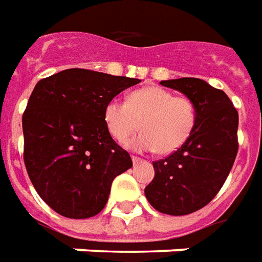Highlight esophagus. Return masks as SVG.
Returning a JSON list of instances; mask_svg holds the SVG:
<instances>
[{"label":"esophagus","instance_id":"34e87169","mask_svg":"<svg viewBox=\"0 0 262 262\" xmlns=\"http://www.w3.org/2000/svg\"><path fill=\"white\" fill-rule=\"evenodd\" d=\"M131 159H133V164H134V165H137V164H140V162H142V159H141V158L134 157V155L131 157Z\"/></svg>","mask_w":262,"mask_h":262}]
</instances>
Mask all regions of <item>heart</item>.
I'll use <instances>...</instances> for the list:
<instances>
[{
    "label": "heart",
    "instance_id": "heart-1",
    "mask_svg": "<svg viewBox=\"0 0 262 262\" xmlns=\"http://www.w3.org/2000/svg\"><path fill=\"white\" fill-rule=\"evenodd\" d=\"M104 122L117 141L134 134L141 122L144 133L128 141V148L168 155L190 138L198 122V105L192 98L175 96L162 87H144L131 93L127 101L110 100L104 107Z\"/></svg>",
    "mask_w": 262,
    "mask_h": 262
}]
</instances>
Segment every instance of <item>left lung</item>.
Wrapping results in <instances>:
<instances>
[{
	"instance_id": "1",
	"label": "left lung",
	"mask_w": 262,
	"mask_h": 262,
	"mask_svg": "<svg viewBox=\"0 0 262 262\" xmlns=\"http://www.w3.org/2000/svg\"><path fill=\"white\" fill-rule=\"evenodd\" d=\"M198 105L190 138L169 157L154 162L155 176L145 187L154 209L183 216L205 207L219 193L238 151V113L223 90L194 77L162 80Z\"/></svg>"
}]
</instances>
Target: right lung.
<instances>
[{
  "instance_id": "right-lung-1",
  "label": "right lung",
  "mask_w": 262,
  "mask_h": 262,
  "mask_svg": "<svg viewBox=\"0 0 262 262\" xmlns=\"http://www.w3.org/2000/svg\"><path fill=\"white\" fill-rule=\"evenodd\" d=\"M140 81L68 69L36 83L22 116L24 162L35 190L56 213L96 216L114 178L133 166L105 127L104 107Z\"/></svg>"
}]
</instances>
